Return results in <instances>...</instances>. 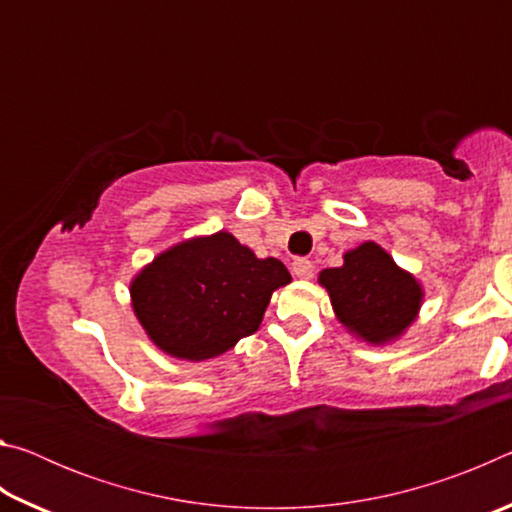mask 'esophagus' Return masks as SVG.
<instances>
[{"instance_id": "esophagus-1", "label": "esophagus", "mask_w": 512, "mask_h": 512, "mask_svg": "<svg viewBox=\"0 0 512 512\" xmlns=\"http://www.w3.org/2000/svg\"><path fill=\"white\" fill-rule=\"evenodd\" d=\"M291 271H293V275L300 277V280H309V277L314 275V264H311L305 257H298L296 262L291 264Z\"/></svg>"}]
</instances>
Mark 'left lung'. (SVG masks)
Listing matches in <instances>:
<instances>
[{"label":"left lung","instance_id":"obj_1","mask_svg":"<svg viewBox=\"0 0 512 512\" xmlns=\"http://www.w3.org/2000/svg\"><path fill=\"white\" fill-rule=\"evenodd\" d=\"M339 323L370 345L397 341L418 318L424 291L375 241L343 255V266L320 271Z\"/></svg>","mask_w":512,"mask_h":512}]
</instances>
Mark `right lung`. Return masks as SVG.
Listing matches in <instances>:
<instances>
[{
	"instance_id": "1",
	"label": "right lung",
	"mask_w": 512,
	"mask_h": 512,
	"mask_svg": "<svg viewBox=\"0 0 512 512\" xmlns=\"http://www.w3.org/2000/svg\"><path fill=\"white\" fill-rule=\"evenodd\" d=\"M291 275L219 230L171 246L131 282V305L149 339L169 357L205 361L255 334L275 289Z\"/></svg>"
}]
</instances>
